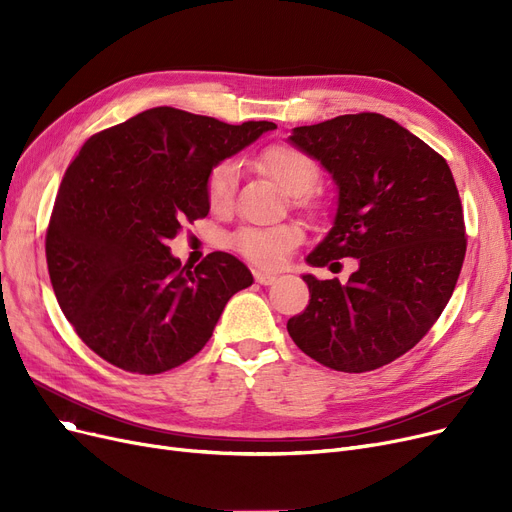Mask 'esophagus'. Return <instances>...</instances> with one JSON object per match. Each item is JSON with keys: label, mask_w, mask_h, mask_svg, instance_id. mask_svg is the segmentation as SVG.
<instances>
[{"label": "esophagus", "mask_w": 512, "mask_h": 512, "mask_svg": "<svg viewBox=\"0 0 512 512\" xmlns=\"http://www.w3.org/2000/svg\"><path fill=\"white\" fill-rule=\"evenodd\" d=\"M253 276H255V280H257L259 284H263V286L272 284V282L276 280V274H272V272H265V270H255V272H253Z\"/></svg>", "instance_id": "34e87169"}]
</instances>
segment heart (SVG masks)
<instances>
[{
    "label": "heart",
    "instance_id": "1",
    "mask_svg": "<svg viewBox=\"0 0 512 512\" xmlns=\"http://www.w3.org/2000/svg\"><path fill=\"white\" fill-rule=\"evenodd\" d=\"M261 170L270 176L284 193L301 197L309 193L319 178L315 161L297 147L290 145H274L267 147L259 157ZM238 184V166L234 161H222L213 166L207 182L205 195L207 203L213 211H226L234 201V191ZM301 240V230L292 224L272 226V228H245L240 230L232 245L249 261L272 267L280 265L292 247H297Z\"/></svg>",
    "mask_w": 512,
    "mask_h": 512
}]
</instances>
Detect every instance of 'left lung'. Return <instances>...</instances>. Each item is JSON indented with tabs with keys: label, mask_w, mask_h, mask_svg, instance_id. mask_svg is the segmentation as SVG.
Masks as SVG:
<instances>
[{
	"label": "left lung",
	"mask_w": 512,
	"mask_h": 512,
	"mask_svg": "<svg viewBox=\"0 0 512 512\" xmlns=\"http://www.w3.org/2000/svg\"><path fill=\"white\" fill-rule=\"evenodd\" d=\"M288 143L317 159L338 188L332 228L305 261L359 263L346 284L305 274L311 299L288 319V334L336 371L388 365L436 324L461 274L467 240L452 172L382 114L297 126Z\"/></svg>",
	"instance_id": "8db88e82"
}]
</instances>
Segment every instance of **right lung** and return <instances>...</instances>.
<instances>
[{"label": "right lung", "mask_w": 512, "mask_h": 512, "mask_svg": "<svg viewBox=\"0 0 512 512\" xmlns=\"http://www.w3.org/2000/svg\"><path fill=\"white\" fill-rule=\"evenodd\" d=\"M274 128L153 107L80 147L51 211L45 255L56 299L93 353L153 375L207 344L253 276L222 251L182 267L168 240L209 213L211 168Z\"/></svg>", "instance_id": "1"}]
</instances>
